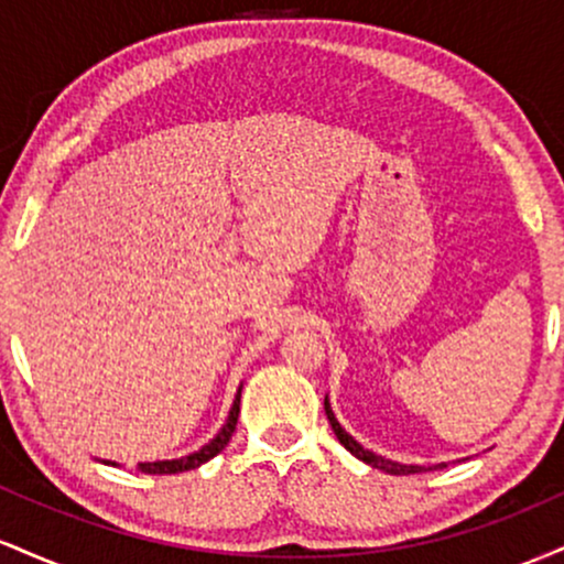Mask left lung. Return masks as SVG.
<instances>
[{
    "instance_id": "8db88e82",
    "label": "left lung",
    "mask_w": 564,
    "mask_h": 564,
    "mask_svg": "<svg viewBox=\"0 0 564 564\" xmlns=\"http://www.w3.org/2000/svg\"><path fill=\"white\" fill-rule=\"evenodd\" d=\"M323 408H326V416H328V424H332V430H334V435H336V440H339L341 445H345V448L352 453V456H358L360 462H366V464H371L373 469H381V471H390V475H416V471H426L424 467H405V464H394V462H390V458H381V456H377V453H371V451H366L364 445L358 443V440H352L347 435L345 430H341V424L336 422V416H334V411H332V405H328V398L323 400ZM440 467H443V464H440Z\"/></svg>"
}]
</instances>
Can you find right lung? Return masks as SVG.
I'll return each instance as SVG.
<instances>
[{"mask_svg":"<svg viewBox=\"0 0 564 564\" xmlns=\"http://www.w3.org/2000/svg\"><path fill=\"white\" fill-rule=\"evenodd\" d=\"M238 413H241V390H238L236 400H232V408H230V416L228 422H225L223 430H219V435L212 440L209 445H204V448L191 453V456H183V458H174V462H153V464H138L140 471H145V475H177V471H187V469H196L200 464H206L209 458H215L219 451L225 448V445L230 443L232 432H236V424H238Z\"/></svg>","mask_w":564,"mask_h":564,"instance_id":"right-lung-1","label":"right lung"}]
</instances>
